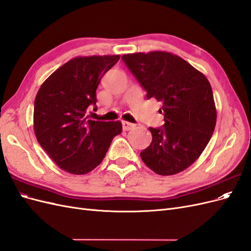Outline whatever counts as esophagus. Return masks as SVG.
Returning a JSON list of instances; mask_svg holds the SVG:
<instances>
[{
    "instance_id": "obj_1",
    "label": "esophagus",
    "mask_w": 251,
    "mask_h": 251,
    "mask_svg": "<svg viewBox=\"0 0 251 251\" xmlns=\"http://www.w3.org/2000/svg\"><path fill=\"white\" fill-rule=\"evenodd\" d=\"M134 125L131 123H127V121H123V127L125 131H130L132 128H134Z\"/></svg>"
}]
</instances>
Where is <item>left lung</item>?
Instances as JSON below:
<instances>
[{
    "label": "left lung",
    "mask_w": 251,
    "mask_h": 251,
    "mask_svg": "<svg viewBox=\"0 0 251 251\" xmlns=\"http://www.w3.org/2000/svg\"><path fill=\"white\" fill-rule=\"evenodd\" d=\"M121 58L146 89L148 100L162 102L163 127H150L153 139L140 153L142 161L161 176L186 170L215 131L217 110L208 79L170 52H137Z\"/></svg>",
    "instance_id": "left-lung-1"
}]
</instances>
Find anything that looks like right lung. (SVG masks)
Instances as JSON below:
<instances>
[{"label":"right lung","mask_w":251,"mask_h":251,"mask_svg":"<svg viewBox=\"0 0 251 251\" xmlns=\"http://www.w3.org/2000/svg\"><path fill=\"white\" fill-rule=\"evenodd\" d=\"M120 55L77 56L45 80L35 96L33 128L36 139L54 163L73 175L100 165L113 138L123 131L120 121L89 119L96 103L100 78Z\"/></svg>","instance_id":"obj_1"}]
</instances>
